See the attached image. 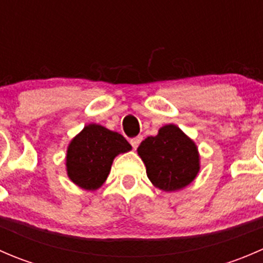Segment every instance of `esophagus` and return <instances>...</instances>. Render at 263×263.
<instances>
[{
  "mask_svg": "<svg viewBox=\"0 0 263 263\" xmlns=\"http://www.w3.org/2000/svg\"><path fill=\"white\" fill-rule=\"evenodd\" d=\"M141 141H142V136H136V137H132V139L129 140V142H131L132 147H134V148H137V147H139L140 142H141Z\"/></svg>",
  "mask_w": 263,
  "mask_h": 263,
  "instance_id": "obj_1",
  "label": "esophagus"
}]
</instances>
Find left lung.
<instances>
[{"label": "left lung", "instance_id": "8db88e82", "mask_svg": "<svg viewBox=\"0 0 263 263\" xmlns=\"http://www.w3.org/2000/svg\"><path fill=\"white\" fill-rule=\"evenodd\" d=\"M137 151L146 165L148 179L166 192L188 185L200 171L195 142L174 124H166L156 136L145 139Z\"/></svg>", "mask_w": 263, "mask_h": 263}]
</instances>
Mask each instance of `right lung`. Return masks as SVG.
<instances>
[{
	"mask_svg": "<svg viewBox=\"0 0 263 263\" xmlns=\"http://www.w3.org/2000/svg\"><path fill=\"white\" fill-rule=\"evenodd\" d=\"M129 150L131 145L122 135L99 124H89L68 145V177L84 190H98L107 179L113 159Z\"/></svg>",
	"mask_w": 263,
	"mask_h": 263,
	"instance_id": "right-lung-1",
	"label": "right lung"
}]
</instances>
